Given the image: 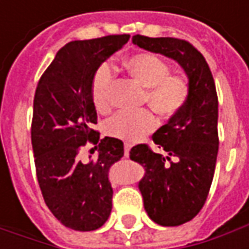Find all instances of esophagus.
Masks as SVG:
<instances>
[{"mask_svg":"<svg viewBox=\"0 0 249 249\" xmlns=\"http://www.w3.org/2000/svg\"><path fill=\"white\" fill-rule=\"evenodd\" d=\"M129 152H130V145L126 144L124 145V158H129Z\"/></svg>","mask_w":249,"mask_h":249,"instance_id":"34e87169","label":"esophagus"}]
</instances>
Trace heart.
Returning <instances> with one entry per match:
<instances>
[{"label":"heart","mask_w":249,"mask_h":249,"mask_svg":"<svg viewBox=\"0 0 249 249\" xmlns=\"http://www.w3.org/2000/svg\"><path fill=\"white\" fill-rule=\"evenodd\" d=\"M123 68L129 76L144 87V102L162 118H172L187 104L190 95L188 83L176 74H170V68L163 59L149 53H134L123 61ZM113 83V71L108 63L98 66L91 82V100L94 108L107 113L110 109L109 91ZM157 120L148 109L134 113H119L109 119L104 130L113 139L134 142L155 129Z\"/></svg>","instance_id":"obj_1"}]
</instances>
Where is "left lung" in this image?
Masks as SVG:
<instances>
[{
    "label": "left lung",
    "mask_w": 249,
    "mask_h": 249,
    "mask_svg": "<svg viewBox=\"0 0 249 249\" xmlns=\"http://www.w3.org/2000/svg\"><path fill=\"white\" fill-rule=\"evenodd\" d=\"M131 41L176 61L188 79L187 104L152 136L166 155L145 144L130 151V159L145 170L139 188L149 219L160 226H180L202 209L213 180L219 149L215 82L202 53L184 40L137 34Z\"/></svg>",
    "instance_id": "8db88e82"
}]
</instances>
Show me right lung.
Here are the masks:
<instances>
[{
  "instance_id": "obj_1",
  "label": "right lung",
  "mask_w": 249,
  "mask_h": 249,
  "mask_svg": "<svg viewBox=\"0 0 249 249\" xmlns=\"http://www.w3.org/2000/svg\"><path fill=\"white\" fill-rule=\"evenodd\" d=\"M129 38L120 34L68 43L44 72L34 95L32 144L37 180L53 215L77 231L100 229L112 211L109 170L124 151L120 140L100 141L92 130L97 110L91 82L98 66ZM87 141L99 144V155L83 162L78 152Z\"/></svg>"
}]
</instances>
